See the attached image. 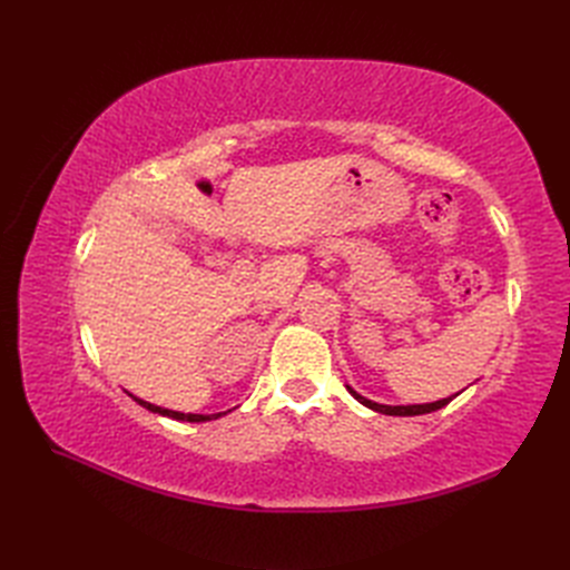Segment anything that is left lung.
Segmentation results:
<instances>
[{"label": "left lung", "mask_w": 570, "mask_h": 570, "mask_svg": "<svg viewBox=\"0 0 570 570\" xmlns=\"http://www.w3.org/2000/svg\"><path fill=\"white\" fill-rule=\"evenodd\" d=\"M350 392L354 394V400H358L364 406L373 409V411H381V413H387V416H421V413H430V411H438L442 406H446L452 402V396H446V400H440V402H433V404H411V406H385V404H375L371 400H366V396H361L358 392H354L350 387Z\"/></svg>", "instance_id": "obj_1"}]
</instances>
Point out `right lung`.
<instances>
[{
    "label": "right lung",
    "mask_w": 570,
    "mask_h": 570,
    "mask_svg": "<svg viewBox=\"0 0 570 570\" xmlns=\"http://www.w3.org/2000/svg\"><path fill=\"white\" fill-rule=\"evenodd\" d=\"M132 396V394H130ZM132 400L140 404V406H145L147 411H151V413H161V416H168V419H176V421H189V423H202V421H212V419H218V416H223V413H212V416H202V413H180V411H170V409H161V406H154V404H149V402H142V400H137V396H132Z\"/></svg>",
    "instance_id": "1"
}]
</instances>
